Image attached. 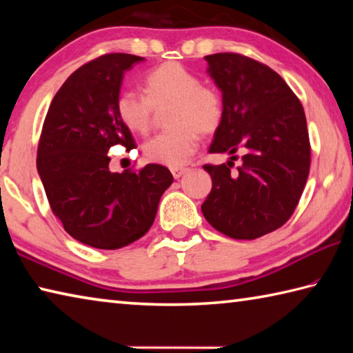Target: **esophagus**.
<instances>
[{
  "label": "esophagus",
  "mask_w": 353,
  "mask_h": 353,
  "mask_svg": "<svg viewBox=\"0 0 353 353\" xmlns=\"http://www.w3.org/2000/svg\"><path fill=\"white\" fill-rule=\"evenodd\" d=\"M187 171H188V168H185V166H181V168H171L172 177H174V179H179L181 176H183Z\"/></svg>",
  "instance_id": "1"
}]
</instances>
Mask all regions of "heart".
Returning a JSON list of instances; mask_svg holds the SVG:
<instances>
[{
  "instance_id": "heart-1",
  "label": "heart",
  "mask_w": 353,
  "mask_h": 353,
  "mask_svg": "<svg viewBox=\"0 0 353 353\" xmlns=\"http://www.w3.org/2000/svg\"><path fill=\"white\" fill-rule=\"evenodd\" d=\"M145 94L121 90L115 110L130 132L148 135L155 126L157 113L170 107L165 124L170 130L145 143L146 160L165 166L183 165L194 154L199 135H213L223 121V99L213 87L179 62H165L145 77Z\"/></svg>"
}]
</instances>
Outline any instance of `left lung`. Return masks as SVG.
Segmentation results:
<instances>
[{
	"label": "left lung",
	"mask_w": 353,
	"mask_h": 353,
	"mask_svg": "<svg viewBox=\"0 0 353 353\" xmlns=\"http://www.w3.org/2000/svg\"><path fill=\"white\" fill-rule=\"evenodd\" d=\"M205 61L224 107L208 151L244 155L235 170L234 162L204 165L213 185L201 210L221 234L255 240L282 227L302 196L312 162L305 112L268 65L238 52Z\"/></svg>",
	"instance_id": "obj_1"
}]
</instances>
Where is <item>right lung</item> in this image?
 Wrapping results in <instances>:
<instances>
[{"label": "right lung", "mask_w": 353, "mask_h": 353, "mask_svg": "<svg viewBox=\"0 0 353 353\" xmlns=\"http://www.w3.org/2000/svg\"><path fill=\"white\" fill-rule=\"evenodd\" d=\"M141 61L110 52L83 63L59 88L41 128L37 170L51 210L67 234L97 249H119L145 235L174 181L157 163L109 170L112 146H137L115 99L124 73Z\"/></svg>", "instance_id": "obj_1"}]
</instances>
